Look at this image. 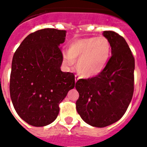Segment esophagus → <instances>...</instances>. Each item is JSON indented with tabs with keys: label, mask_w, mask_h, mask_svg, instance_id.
Instances as JSON below:
<instances>
[{
	"label": "esophagus",
	"mask_w": 147,
	"mask_h": 147,
	"mask_svg": "<svg viewBox=\"0 0 147 147\" xmlns=\"http://www.w3.org/2000/svg\"><path fill=\"white\" fill-rule=\"evenodd\" d=\"M79 79H80V78L77 76H75V81H76V83L77 81L79 80Z\"/></svg>",
	"instance_id": "esophagus-1"
}]
</instances>
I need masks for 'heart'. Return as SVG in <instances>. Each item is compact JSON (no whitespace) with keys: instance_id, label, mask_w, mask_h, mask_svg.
<instances>
[{"instance_id":"1","label":"heart","mask_w":147,"mask_h":147,"mask_svg":"<svg viewBox=\"0 0 147 147\" xmlns=\"http://www.w3.org/2000/svg\"><path fill=\"white\" fill-rule=\"evenodd\" d=\"M110 42L104 36L89 37L78 39L67 49L64 61L67 65L76 61V70L81 76L93 77L105 68L110 58Z\"/></svg>"}]
</instances>
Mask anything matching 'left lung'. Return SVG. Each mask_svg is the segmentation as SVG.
Returning a JSON list of instances; mask_svg holds the SVG:
<instances>
[{"mask_svg": "<svg viewBox=\"0 0 147 147\" xmlns=\"http://www.w3.org/2000/svg\"><path fill=\"white\" fill-rule=\"evenodd\" d=\"M112 56L105 68L96 76L80 79L76 83L80 94L76 110L86 123L104 127L123 117L134 93L135 58L123 37L105 30Z\"/></svg>", "mask_w": 147, "mask_h": 147, "instance_id": "obj_1", "label": "left lung"}]
</instances>
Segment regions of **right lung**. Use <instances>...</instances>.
<instances>
[{
	"instance_id": "right-lung-1",
	"label": "right lung",
	"mask_w": 147,
	"mask_h": 147,
	"mask_svg": "<svg viewBox=\"0 0 147 147\" xmlns=\"http://www.w3.org/2000/svg\"><path fill=\"white\" fill-rule=\"evenodd\" d=\"M66 30L45 28L22 42L11 62L10 96L18 115L27 123L42 127L57 117L61 103L75 86V76L61 71Z\"/></svg>"
}]
</instances>
